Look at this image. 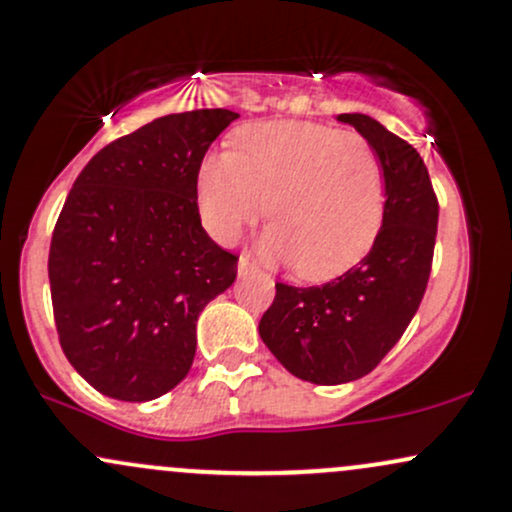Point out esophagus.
Instances as JSON below:
<instances>
[{"label": "esophagus", "instance_id": "34e87169", "mask_svg": "<svg viewBox=\"0 0 512 512\" xmlns=\"http://www.w3.org/2000/svg\"><path fill=\"white\" fill-rule=\"evenodd\" d=\"M252 272V262L248 255H240L238 260V276H248Z\"/></svg>", "mask_w": 512, "mask_h": 512}]
</instances>
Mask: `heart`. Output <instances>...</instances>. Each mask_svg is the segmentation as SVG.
I'll return each mask as SVG.
<instances>
[{
	"mask_svg": "<svg viewBox=\"0 0 512 512\" xmlns=\"http://www.w3.org/2000/svg\"><path fill=\"white\" fill-rule=\"evenodd\" d=\"M269 262L296 264L303 279H332L366 257L383 223V168L366 139L315 122L240 127L228 154L197 175L204 228L233 243L264 214Z\"/></svg>",
	"mask_w": 512,
	"mask_h": 512,
	"instance_id": "heart-1",
	"label": "heart"
}]
</instances>
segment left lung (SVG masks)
I'll use <instances>...</instances> for the list:
<instances>
[{
    "label": "left lung",
    "mask_w": 512,
    "mask_h": 512,
    "mask_svg": "<svg viewBox=\"0 0 512 512\" xmlns=\"http://www.w3.org/2000/svg\"><path fill=\"white\" fill-rule=\"evenodd\" d=\"M378 156L383 226L356 267L322 286L276 284L260 337L291 375L315 385L363 378L399 342L424 298L438 228V199L424 158L373 117L337 115Z\"/></svg>",
    "instance_id": "1"
}]
</instances>
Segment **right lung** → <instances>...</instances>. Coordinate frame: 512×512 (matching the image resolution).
Returning <instances> with one entry per match:
<instances>
[{
	"mask_svg": "<svg viewBox=\"0 0 512 512\" xmlns=\"http://www.w3.org/2000/svg\"><path fill=\"white\" fill-rule=\"evenodd\" d=\"M233 110L173 113L98 151L50 243V293L64 356L122 402L166 395L190 373L197 317L236 281L238 257L207 236L197 175Z\"/></svg>",
	"mask_w": 512,
	"mask_h": 512,
	"instance_id": "1",
	"label": "right lung"
}]
</instances>
